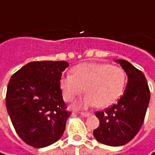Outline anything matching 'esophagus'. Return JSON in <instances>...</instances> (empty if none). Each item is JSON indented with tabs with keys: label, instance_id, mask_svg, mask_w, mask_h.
<instances>
[{
	"label": "esophagus",
	"instance_id": "34e87169",
	"mask_svg": "<svg viewBox=\"0 0 155 155\" xmlns=\"http://www.w3.org/2000/svg\"><path fill=\"white\" fill-rule=\"evenodd\" d=\"M81 115H82L83 117H89L90 115H91V113H89V112H81Z\"/></svg>",
	"mask_w": 155,
	"mask_h": 155
}]
</instances>
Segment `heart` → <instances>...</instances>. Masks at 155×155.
Listing matches in <instances>:
<instances>
[{
    "instance_id": "heart-1",
    "label": "heart",
    "mask_w": 155,
    "mask_h": 155,
    "mask_svg": "<svg viewBox=\"0 0 155 155\" xmlns=\"http://www.w3.org/2000/svg\"><path fill=\"white\" fill-rule=\"evenodd\" d=\"M126 80V73L120 67L87 62L75 66L73 74L63 76L59 85L67 102H72L84 91L87 93L83 100L75 105L77 108L94 105L105 108L122 96Z\"/></svg>"
}]
</instances>
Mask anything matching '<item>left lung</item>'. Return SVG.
Segmentation results:
<instances>
[{
    "label": "left lung",
    "instance_id": "obj_1",
    "mask_svg": "<svg viewBox=\"0 0 155 155\" xmlns=\"http://www.w3.org/2000/svg\"><path fill=\"white\" fill-rule=\"evenodd\" d=\"M115 61L125 71L128 83L117 104L96 112L100 124L93 134L102 144L120 147L132 140L140 130L149 104L150 90L140 70L124 59Z\"/></svg>",
    "mask_w": 155,
    "mask_h": 155
}]
</instances>
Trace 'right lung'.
I'll use <instances>...</instances> for the list:
<instances>
[{
    "mask_svg": "<svg viewBox=\"0 0 155 155\" xmlns=\"http://www.w3.org/2000/svg\"><path fill=\"white\" fill-rule=\"evenodd\" d=\"M66 61H33L10 78L6 106L18 136L36 148L59 140L71 113L63 101L59 81Z\"/></svg>",
    "mask_w": 155,
    "mask_h": 155,
    "instance_id": "right-lung-1",
    "label": "right lung"
}]
</instances>
